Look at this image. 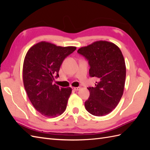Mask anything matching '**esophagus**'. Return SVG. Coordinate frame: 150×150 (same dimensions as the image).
I'll list each match as a JSON object with an SVG mask.
<instances>
[{
	"label": "esophagus",
	"instance_id": "obj_1",
	"mask_svg": "<svg viewBox=\"0 0 150 150\" xmlns=\"http://www.w3.org/2000/svg\"><path fill=\"white\" fill-rule=\"evenodd\" d=\"M81 88L80 87H75V88H73V90H74L75 91H79L80 90Z\"/></svg>",
	"mask_w": 150,
	"mask_h": 150
}]
</instances>
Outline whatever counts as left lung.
Instances as JSON below:
<instances>
[{"label":"left lung","mask_w":150,"mask_h":150,"mask_svg":"<svg viewBox=\"0 0 150 150\" xmlns=\"http://www.w3.org/2000/svg\"><path fill=\"white\" fill-rule=\"evenodd\" d=\"M77 53L88 61L90 77L98 80L95 87L88 88L90 97L85 102L86 109L95 116L106 115L123 95L126 70L122 52L115 44L100 40L81 47Z\"/></svg>","instance_id":"8db88e82"}]
</instances>
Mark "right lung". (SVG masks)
Masks as SVG:
<instances>
[{
    "label": "right lung",
    "instance_id": "right-lung-1",
    "mask_svg": "<svg viewBox=\"0 0 150 150\" xmlns=\"http://www.w3.org/2000/svg\"><path fill=\"white\" fill-rule=\"evenodd\" d=\"M75 50L40 42L26 53L22 70L24 88L33 107L44 116L56 117L66 109L71 88H59L53 82L59 77L63 60Z\"/></svg>",
    "mask_w": 150,
    "mask_h": 150
}]
</instances>
